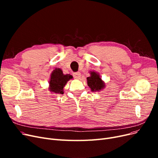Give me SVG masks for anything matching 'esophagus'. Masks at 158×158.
<instances>
[{"mask_svg":"<svg viewBox=\"0 0 158 158\" xmlns=\"http://www.w3.org/2000/svg\"><path fill=\"white\" fill-rule=\"evenodd\" d=\"M73 76L74 78L76 79H79L81 76V73L80 72H76V73H73Z\"/></svg>","mask_w":158,"mask_h":158,"instance_id":"esophagus-1","label":"esophagus"}]
</instances>
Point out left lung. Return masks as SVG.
<instances>
[{"instance_id":"left-lung-1","label":"left lung","mask_w":158,"mask_h":158,"mask_svg":"<svg viewBox=\"0 0 158 158\" xmlns=\"http://www.w3.org/2000/svg\"><path fill=\"white\" fill-rule=\"evenodd\" d=\"M90 74L91 76L87 78V82L88 86L91 88L92 91L95 92V91L101 90L103 88L104 83L102 82L99 75L95 72H92Z\"/></svg>"}]
</instances>
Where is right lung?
Segmentation results:
<instances>
[{
  "label": "right lung",
  "mask_w": 158,
  "mask_h": 158,
  "mask_svg": "<svg viewBox=\"0 0 158 158\" xmlns=\"http://www.w3.org/2000/svg\"><path fill=\"white\" fill-rule=\"evenodd\" d=\"M73 78V76L70 74H63V71L60 69H56L52 72L49 81L50 90L51 92L63 94V88L68 81Z\"/></svg>",
  "instance_id": "add662e5"
}]
</instances>
